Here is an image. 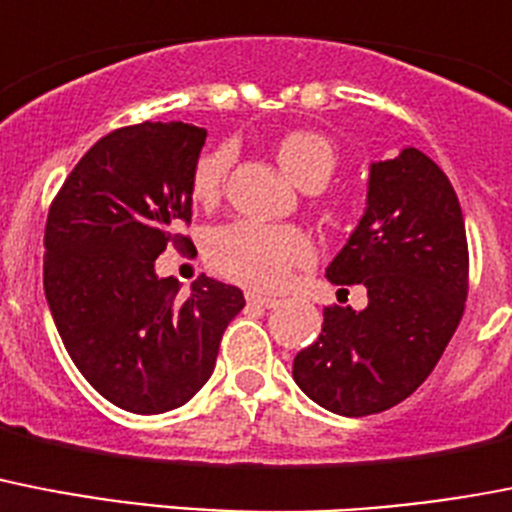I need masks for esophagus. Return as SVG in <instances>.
Segmentation results:
<instances>
[{
    "label": "esophagus",
    "instance_id": "esophagus-1",
    "mask_svg": "<svg viewBox=\"0 0 512 512\" xmlns=\"http://www.w3.org/2000/svg\"><path fill=\"white\" fill-rule=\"evenodd\" d=\"M248 305H259V308H277V298H266V295H256V292H248L246 295Z\"/></svg>",
    "mask_w": 512,
    "mask_h": 512
}]
</instances>
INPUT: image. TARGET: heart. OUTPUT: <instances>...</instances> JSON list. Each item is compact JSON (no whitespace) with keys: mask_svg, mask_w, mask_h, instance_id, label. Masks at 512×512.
Here are the masks:
<instances>
[{"mask_svg":"<svg viewBox=\"0 0 512 512\" xmlns=\"http://www.w3.org/2000/svg\"><path fill=\"white\" fill-rule=\"evenodd\" d=\"M277 163L303 189H321L331 181L339 165L336 147L318 131L295 129L279 137ZM230 168V150L212 147L202 152L191 170V199L202 207L220 202ZM204 256L214 274L253 290H277L292 269L313 261V240L298 225H264L235 220L214 227L204 243Z\"/></svg>","mask_w":512,"mask_h":512,"instance_id":"b5f03b06","label":"heart"}]
</instances>
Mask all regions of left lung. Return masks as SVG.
Returning <instances> with one entry per match:
<instances>
[{
    "label": "left lung",
    "instance_id": "1",
    "mask_svg": "<svg viewBox=\"0 0 512 512\" xmlns=\"http://www.w3.org/2000/svg\"><path fill=\"white\" fill-rule=\"evenodd\" d=\"M362 285L368 308L329 305L292 378L334 414L368 417L412 396L456 334L469 295V243L451 181L425 152L373 163L368 209L326 269Z\"/></svg>",
    "mask_w": 512,
    "mask_h": 512
}]
</instances>
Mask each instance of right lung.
<instances>
[{
  "instance_id": "obj_1",
  "label": "right lung",
  "mask_w": 512,
  "mask_h": 512,
  "mask_svg": "<svg viewBox=\"0 0 512 512\" xmlns=\"http://www.w3.org/2000/svg\"><path fill=\"white\" fill-rule=\"evenodd\" d=\"M207 131L183 121L121 126L61 183L43 233V290L85 381L134 414L186 404L217 362L246 300L233 285L157 279L155 259L191 246V170Z\"/></svg>"
}]
</instances>
